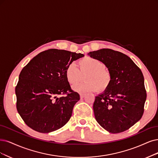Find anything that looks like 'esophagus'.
<instances>
[{
	"mask_svg": "<svg viewBox=\"0 0 158 158\" xmlns=\"http://www.w3.org/2000/svg\"><path fill=\"white\" fill-rule=\"evenodd\" d=\"M85 96V94H80V98H81V99L83 98Z\"/></svg>",
	"mask_w": 158,
	"mask_h": 158,
	"instance_id": "34e87169",
	"label": "esophagus"
}]
</instances>
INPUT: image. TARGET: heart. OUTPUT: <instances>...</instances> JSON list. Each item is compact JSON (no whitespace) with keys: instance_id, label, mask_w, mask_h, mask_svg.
<instances>
[{"instance_id":"obj_1","label":"heart","mask_w":158,"mask_h":158,"mask_svg":"<svg viewBox=\"0 0 158 158\" xmlns=\"http://www.w3.org/2000/svg\"><path fill=\"white\" fill-rule=\"evenodd\" d=\"M79 70L74 63H70L65 70L66 80L73 85L82 79V75H85V82L75 85L72 89L79 93L104 91L111 83L112 75L106 69L105 64L96 58L86 56L78 62Z\"/></svg>"}]
</instances>
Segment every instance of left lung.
<instances>
[{"label":"left lung","mask_w":158,"mask_h":158,"mask_svg":"<svg viewBox=\"0 0 158 158\" xmlns=\"http://www.w3.org/2000/svg\"><path fill=\"white\" fill-rule=\"evenodd\" d=\"M88 55L102 61L112 75L108 89L95 98V118L109 133L123 132L143 114L147 93L141 70L129 56L119 51L102 49Z\"/></svg>","instance_id":"8db88e82"}]
</instances>
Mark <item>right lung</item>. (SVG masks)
<instances>
[{
    "label": "right lung",
    "mask_w": 158,
    "mask_h": 158,
    "mask_svg": "<svg viewBox=\"0 0 158 158\" xmlns=\"http://www.w3.org/2000/svg\"><path fill=\"white\" fill-rule=\"evenodd\" d=\"M83 56L81 53L51 49L34 56L23 68L15 87L16 106L28 127L48 133L69 121L80 97L71 90L65 70L69 64ZM65 94L66 97H59Z\"/></svg>",
    "instance_id": "1"
}]
</instances>
